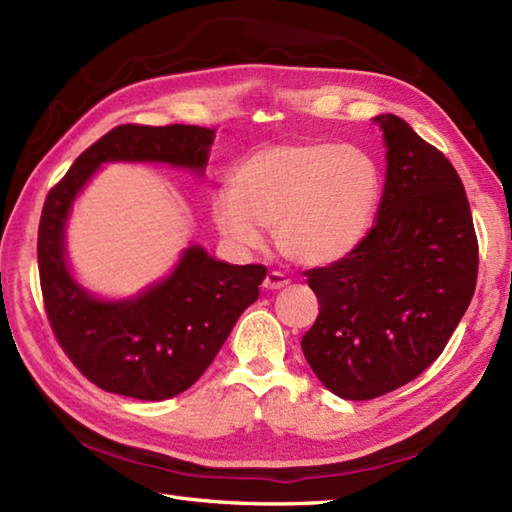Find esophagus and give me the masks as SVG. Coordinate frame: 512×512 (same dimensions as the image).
I'll use <instances>...</instances> for the list:
<instances>
[{"label":"esophagus","mask_w":512,"mask_h":512,"mask_svg":"<svg viewBox=\"0 0 512 512\" xmlns=\"http://www.w3.org/2000/svg\"><path fill=\"white\" fill-rule=\"evenodd\" d=\"M288 284H290L288 277L284 273H277V270H270V273L264 279L266 290H281V288H286Z\"/></svg>","instance_id":"obj_1"}]
</instances>
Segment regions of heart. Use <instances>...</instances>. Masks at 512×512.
I'll use <instances>...</instances> for the list:
<instances>
[{
	"mask_svg": "<svg viewBox=\"0 0 512 512\" xmlns=\"http://www.w3.org/2000/svg\"><path fill=\"white\" fill-rule=\"evenodd\" d=\"M380 198L376 160L330 140L275 143L250 151L211 202L213 224L228 242L255 248L273 226L288 262L321 268L363 244Z\"/></svg>",
	"mask_w": 512,
	"mask_h": 512,
	"instance_id": "1",
	"label": "heart"
}]
</instances>
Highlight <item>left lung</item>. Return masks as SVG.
Listing matches in <instances>:
<instances>
[{"label":"left lung","instance_id":"1","mask_svg":"<svg viewBox=\"0 0 512 512\" xmlns=\"http://www.w3.org/2000/svg\"><path fill=\"white\" fill-rule=\"evenodd\" d=\"M383 129L385 187L352 255L308 270L319 317L301 350L332 394L369 400L420 376L458 328L477 279L464 184L442 151L394 114Z\"/></svg>","mask_w":512,"mask_h":512}]
</instances>
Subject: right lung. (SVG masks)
I'll list each match as a JSON object with an SVG mask.
<instances>
[{"mask_svg":"<svg viewBox=\"0 0 512 512\" xmlns=\"http://www.w3.org/2000/svg\"><path fill=\"white\" fill-rule=\"evenodd\" d=\"M215 129L121 125L85 149L41 211L43 301L63 352L96 387L138 400L182 394L213 363L235 321L259 297L266 268L220 262L200 244L138 295L105 299L74 277L65 228L74 202L107 162H151L204 178Z\"/></svg>","mask_w":512,"mask_h":512,"instance_id":"obj_1","label":"right lung"}]
</instances>
